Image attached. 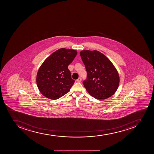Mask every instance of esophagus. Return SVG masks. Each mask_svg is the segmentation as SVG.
<instances>
[{"instance_id":"34e87169","label":"esophagus","mask_w":154,"mask_h":154,"mask_svg":"<svg viewBox=\"0 0 154 154\" xmlns=\"http://www.w3.org/2000/svg\"><path fill=\"white\" fill-rule=\"evenodd\" d=\"M81 81H82L81 78H79L77 80V81L78 82H81Z\"/></svg>"}]
</instances>
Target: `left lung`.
Returning a JSON list of instances; mask_svg holds the SVG:
<instances>
[{
	"instance_id": "left-lung-1",
	"label": "left lung",
	"mask_w": 154,
	"mask_h": 154,
	"mask_svg": "<svg viewBox=\"0 0 154 154\" xmlns=\"http://www.w3.org/2000/svg\"><path fill=\"white\" fill-rule=\"evenodd\" d=\"M80 54L87 72V79L83 82L87 91L97 100L112 96L118 88L120 77L111 61L98 51L83 50Z\"/></svg>"
}]
</instances>
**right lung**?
Wrapping results in <instances>:
<instances>
[{"label": "right lung", "instance_id": "right-lung-1", "mask_svg": "<svg viewBox=\"0 0 154 154\" xmlns=\"http://www.w3.org/2000/svg\"><path fill=\"white\" fill-rule=\"evenodd\" d=\"M73 49L61 48L44 60L36 76L40 92L47 98L56 100L66 94L75 81L71 78L68 66L76 56Z\"/></svg>", "mask_w": 154, "mask_h": 154}]
</instances>
